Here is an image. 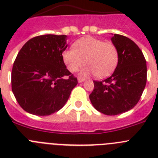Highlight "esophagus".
Returning <instances> with one entry per match:
<instances>
[{"instance_id": "obj_1", "label": "esophagus", "mask_w": 158, "mask_h": 158, "mask_svg": "<svg viewBox=\"0 0 158 158\" xmlns=\"http://www.w3.org/2000/svg\"><path fill=\"white\" fill-rule=\"evenodd\" d=\"M77 81L79 83H81V82L85 81V78H82V77H78Z\"/></svg>"}]
</instances>
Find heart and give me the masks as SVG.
Masks as SVG:
<instances>
[{
	"instance_id": "obj_1",
	"label": "heart",
	"mask_w": 158,
	"mask_h": 158,
	"mask_svg": "<svg viewBox=\"0 0 158 158\" xmlns=\"http://www.w3.org/2000/svg\"><path fill=\"white\" fill-rule=\"evenodd\" d=\"M73 48L62 53L64 63L70 72H77L85 62L88 65L82 70V75L95 73L102 78L109 76L117 66L118 50L111 42L85 37L75 42Z\"/></svg>"
}]
</instances>
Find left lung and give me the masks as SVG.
Listing matches in <instances>:
<instances>
[{"label":"left lung","mask_w":158,"mask_h":158,"mask_svg":"<svg viewBox=\"0 0 158 158\" xmlns=\"http://www.w3.org/2000/svg\"><path fill=\"white\" fill-rule=\"evenodd\" d=\"M111 42L116 47L118 61L111 77L94 83L89 95L93 107L107 115H115L132 109L146 87V62L139 47L129 38L115 34Z\"/></svg>","instance_id":"obj_1"}]
</instances>
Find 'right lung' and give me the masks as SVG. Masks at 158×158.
Here are the masks:
<instances>
[{"mask_svg": "<svg viewBox=\"0 0 158 158\" xmlns=\"http://www.w3.org/2000/svg\"><path fill=\"white\" fill-rule=\"evenodd\" d=\"M66 40L65 35L36 36L18 53L12 70V90L27 112L45 116L59 111L77 85L62 59Z\"/></svg>", "mask_w": 158, "mask_h": 158, "instance_id": "1", "label": "right lung"}]
</instances>
